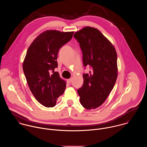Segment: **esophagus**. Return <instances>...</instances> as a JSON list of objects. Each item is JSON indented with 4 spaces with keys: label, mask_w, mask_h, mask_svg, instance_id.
Returning <instances> with one entry per match:
<instances>
[{
    "label": "esophagus",
    "mask_w": 147,
    "mask_h": 147,
    "mask_svg": "<svg viewBox=\"0 0 147 147\" xmlns=\"http://www.w3.org/2000/svg\"><path fill=\"white\" fill-rule=\"evenodd\" d=\"M71 81H72V79H68V80H67V83L68 84H70V83H71Z\"/></svg>",
    "instance_id": "esophagus-1"
}]
</instances>
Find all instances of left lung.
<instances>
[{
    "label": "left lung",
    "mask_w": 147,
    "mask_h": 147,
    "mask_svg": "<svg viewBox=\"0 0 147 147\" xmlns=\"http://www.w3.org/2000/svg\"><path fill=\"white\" fill-rule=\"evenodd\" d=\"M80 44L84 67L91 71L84 74V83L78 89L82 105L94 109L105 102L115 84L118 76L116 50L98 29L83 28L74 36Z\"/></svg>",
    "instance_id": "1"
}]
</instances>
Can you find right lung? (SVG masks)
Here are the masks:
<instances>
[{"mask_svg": "<svg viewBox=\"0 0 147 147\" xmlns=\"http://www.w3.org/2000/svg\"><path fill=\"white\" fill-rule=\"evenodd\" d=\"M74 32L46 30L29 47L22 68L30 90L43 106L53 107L63 94L66 83L58 72L57 61L59 49L72 38Z\"/></svg>", "mask_w": 147, "mask_h": 147, "instance_id": "obj_1", "label": "right lung"}]
</instances>
